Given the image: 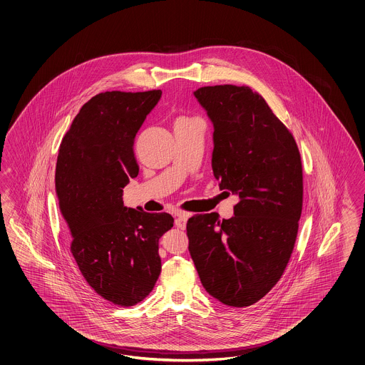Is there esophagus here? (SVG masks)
I'll return each mask as SVG.
<instances>
[{"mask_svg": "<svg viewBox=\"0 0 365 365\" xmlns=\"http://www.w3.org/2000/svg\"><path fill=\"white\" fill-rule=\"evenodd\" d=\"M187 219H188V214H186V212H177L175 214V225L180 230H185Z\"/></svg>", "mask_w": 365, "mask_h": 365, "instance_id": "34e87169", "label": "esophagus"}]
</instances>
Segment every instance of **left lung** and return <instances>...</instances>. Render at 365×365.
<instances>
[{
    "instance_id": "8db88e82",
    "label": "left lung",
    "mask_w": 365,
    "mask_h": 365,
    "mask_svg": "<svg viewBox=\"0 0 365 365\" xmlns=\"http://www.w3.org/2000/svg\"><path fill=\"white\" fill-rule=\"evenodd\" d=\"M194 95L214 124L215 178L240 202L227 220L215 212L188 219V250L208 293L247 307L276 286L293 253L302 214L301 154L292 132L247 86L202 87Z\"/></svg>"
}]
</instances>
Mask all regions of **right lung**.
<instances>
[{
    "instance_id": "add662e5",
    "label": "right lung",
    "mask_w": 365,
    "mask_h": 365,
    "mask_svg": "<svg viewBox=\"0 0 365 365\" xmlns=\"http://www.w3.org/2000/svg\"><path fill=\"white\" fill-rule=\"evenodd\" d=\"M160 89L107 91L88 100L63 137L55 188L71 233L72 256L101 298L129 307L150 294L160 273L158 241L169 214L125 207L123 188L138 175L134 137Z\"/></svg>"
}]
</instances>
